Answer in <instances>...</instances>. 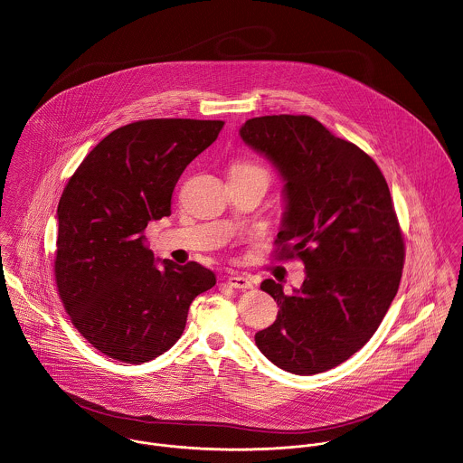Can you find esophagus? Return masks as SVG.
Returning a JSON list of instances; mask_svg holds the SVG:
<instances>
[{
	"label": "esophagus",
	"instance_id": "obj_1",
	"mask_svg": "<svg viewBox=\"0 0 463 463\" xmlns=\"http://www.w3.org/2000/svg\"><path fill=\"white\" fill-rule=\"evenodd\" d=\"M227 284L234 288H251L253 282L247 275H231L227 277Z\"/></svg>",
	"mask_w": 463,
	"mask_h": 463
}]
</instances>
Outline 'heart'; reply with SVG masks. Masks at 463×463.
Here are the masks:
<instances>
[{
  "instance_id": "heart-1",
  "label": "heart",
  "mask_w": 463,
  "mask_h": 463,
  "mask_svg": "<svg viewBox=\"0 0 463 463\" xmlns=\"http://www.w3.org/2000/svg\"><path fill=\"white\" fill-rule=\"evenodd\" d=\"M249 169H260V167H257V165H253V164H245V162H241V164L232 165V169H231V171H249ZM260 171H262V169H260Z\"/></svg>"
}]
</instances>
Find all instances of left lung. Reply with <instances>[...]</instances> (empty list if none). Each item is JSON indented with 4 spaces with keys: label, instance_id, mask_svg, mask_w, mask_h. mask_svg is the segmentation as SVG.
Listing matches in <instances>:
<instances>
[{
    "label": "left lung",
    "instance_id": "left-lung-1",
    "mask_svg": "<svg viewBox=\"0 0 463 463\" xmlns=\"http://www.w3.org/2000/svg\"><path fill=\"white\" fill-rule=\"evenodd\" d=\"M240 136L284 179L277 251L307 269L292 294L271 279L260 284L280 310L255 344L285 372H326L372 338L400 285L405 247L388 183L363 149L312 116L251 118Z\"/></svg>",
    "mask_w": 463,
    "mask_h": 463
}]
</instances>
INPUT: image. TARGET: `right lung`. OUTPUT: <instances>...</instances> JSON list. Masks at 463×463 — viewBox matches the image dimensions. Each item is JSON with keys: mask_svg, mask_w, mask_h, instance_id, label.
Returning <instances> with one entry per match:
<instances>
[{"mask_svg": "<svg viewBox=\"0 0 463 463\" xmlns=\"http://www.w3.org/2000/svg\"><path fill=\"white\" fill-rule=\"evenodd\" d=\"M222 127L210 119L125 125L69 179L58 204L56 285L71 324L106 356L141 364L164 354L178 342L190 303L216 284L197 262L155 259L144 229L171 214L179 176Z\"/></svg>", "mask_w": 463, "mask_h": 463, "instance_id": "obj_1", "label": "right lung"}]
</instances>
